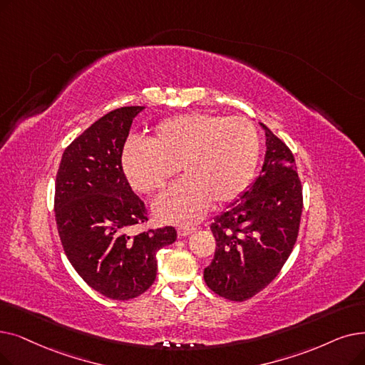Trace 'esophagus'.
<instances>
[{"label": "esophagus", "instance_id": "34e87169", "mask_svg": "<svg viewBox=\"0 0 365 365\" xmlns=\"http://www.w3.org/2000/svg\"><path fill=\"white\" fill-rule=\"evenodd\" d=\"M194 231H195L194 227H179V228H178L179 237H186V235H189V234H192Z\"/></svg>", "mask_w": 365, "mask_h": 365}]
</instances>
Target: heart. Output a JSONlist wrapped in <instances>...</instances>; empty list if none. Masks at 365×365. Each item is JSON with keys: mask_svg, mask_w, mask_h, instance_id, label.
Masks as SVG:
<instances>
[{"mask_svg": "<svg viewBox=\"0 0 365 365\" xmlns=\"http://www.w3.org/2000/svg\"><path fill=\"white\" fill-rule=\"evenodd\" d=\"M259 134L247 118L189 113L163 120L149 143L131 140L122 153L126 179L135 191L161 192L178 167L182 179L155 202V215L171 224H191L225 205L247 187L259 158Z\"/></svg>", "mask_w": 365, "mask_h": 365, "instance_id": "1", "label": "heart"}]
</instances>
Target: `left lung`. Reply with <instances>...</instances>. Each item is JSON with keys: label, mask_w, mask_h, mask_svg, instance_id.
<instances>
[{"label": "left lung", "mask_w": 365, "mask_h": 365, "mask_svg": "<svg viewBox=\"0 0 365 365\" xmlns=\"http://www.w3.org/2000/svg\"><path fill=\"white\" fill-rule=\"evenodd\" d=\"M265 128L267 152L259 178L215 217L213 261L204 268L207 287L231 301H246L280 273L298 237L303 187L291 149Z\"/></svg>", "instance_id": "1"}]
</instances>
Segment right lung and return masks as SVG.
Listing matches in <instances>:
<instances>
[{"instance_id":"obj_1","label":"right lung","mask_w":365,"mask_h":365,"mask_svg":"<svg viewBox=\"0 0 365 365\" xmlns=\"http://www.w3.org/2000/svg\"><path fill=\"white\" fill-rule=\"evenodd\" d=\"M140 106L112 110L74 138L62 153L55 182V219L66 255L92 289L131 299L156 277V252L174 243V227L145 230L148 209L131 189L122 152Z\"/></svg>"}]
</instances>
